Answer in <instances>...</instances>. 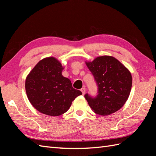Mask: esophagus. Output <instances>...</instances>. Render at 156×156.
Here are the masks:
<instances>
[{
	"label": "esophagus",
	"mask_w": 156,
	"mask_h": 156,
	"mask_svg": "<svg viewBox=\"0 0 156 156\" xmlns=\"http://www.w3.org/2000/svg\"><path fill=\"white\" fill-rule=\"evenodd\" d=\"M81 91L82 92L83 94L84 95V94L86 93V88H82L81 89Z\"/></svg>",
	"instance_id": "obj_1"
}]
</instances>
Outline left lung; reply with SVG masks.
I'll return each mask as SVG.
<instances>
[{"instance_id":"8db88e82","label":"left lung","mask_w":156,"mask_h":156,"mask_svg":"<svg viewBox=\"0 0 156 156\" xmlns=\"http://www.w3.org/2000/svg\"><path fill=\"white\" fill-rule=\"evenodd\" d=\"M86 64L98 87V95L84 98L92 111L100 115H109L119 111L128 99L132 86L129 71L111 56H101Z\"/></svg>"}]
</instances>
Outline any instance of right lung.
<instances>
[{"mask_svg":"<svg viewBox=\"0 0 156 156\" xmlns=\"http://www.w3.org/2000/svg\"><path fill=\"white\" fill-rule=\"evenodd\" d=\"M62 64L54 57L41 60L25 81L26 93L32 106L43 114L57 116L66 112L82 92L64 77Z\"/></svg>","mask_w":156,"mask_h":156,"instance_id":"obj_1","label":"right lung"}]
</instances>
